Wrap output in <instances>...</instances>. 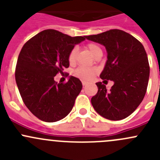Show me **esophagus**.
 <instances>
[{
  "label": "esophagus",
  "instance_id": "obj_1",
  "mask_svg": "<svg viewBox=\"0 0 160 160\" xmlns=\"http://www.w3.org/2000/svg\"><path fill=\"white\" fill-rule=\"evenodd\" d=\"M82 84H83V86H86V85L88 84V82L84 81V80H83V81H82Z\"/></svg>",
  "mask_w": 160,
  "mask_h": 160
}]
</instances>
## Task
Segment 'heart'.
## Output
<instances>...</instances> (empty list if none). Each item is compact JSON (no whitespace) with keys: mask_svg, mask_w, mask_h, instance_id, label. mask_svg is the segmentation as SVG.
I'll return each mask as SVG.
<instances>
[{"mask_svg":"<svg viewBox=\"0 0 160 160\" xmlns=\"http://www.w3.org/2000/svg\"><path fill=\"white\" fill-rule=\"evenodd\" d=\"M86 49L93 55V56H97L100 53H102L101 47L98 44L94 42H89L86 45ZM77 52H78V49L77 47H73L70 50L68 54V61L71 65L75 64L77 62ZM97 73V70L95 68H91V67H79L78 68L74 70L73 74L76 77L82 79V80H90L93 78Z\"/></svg>","mask_w":160,"mask_h":160,"instance_id":"obj_1","label":"heart"}]
</instances>
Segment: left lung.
Returning <instances> with one entry per match:
<instances>
[{
    "mask_svg": "<svg viewBox=\"0 0 160 160\" xmlns=\"http://www.w3.org/2000/svg\"><path fill=\"white\" fill-rule=\"evenodd\" d=\"M85 38L106 47L108 61L100 77L114 83L110 90L101 82L97 83L98 90L91 98L92 105L100 115L109 120L125 118L141 104L147 90L150 70L144 46L120 29Z\"/></svg>",
    "mask_w": 160,
    "mask_h": 160,
    "instance_id": "left-lung-1",
    "label": "left lung"
}]
</instances>
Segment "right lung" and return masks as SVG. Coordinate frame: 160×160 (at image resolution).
I'll return each instance as SVG.
<instances>
[{"mask_svg":"<svg viewBox=\"0 0 160 160\" xmlns=\"http://www.w3.org/2000/svg\"><path fill=\"white\" fill-rule=\"evenodd\" d=\"M84 39L85 36L71 37L47 29L31 38L21 50L15 68L16 83L24 104L40 120L57 122L72 110L81 91V82L71 77L67 83H57L54 77L68 68L69 52Z\"/></svg>","mask_w":160,"mask_h":160,"instance_id":"right-lung-1","label":"right lung"}]
</instances>
